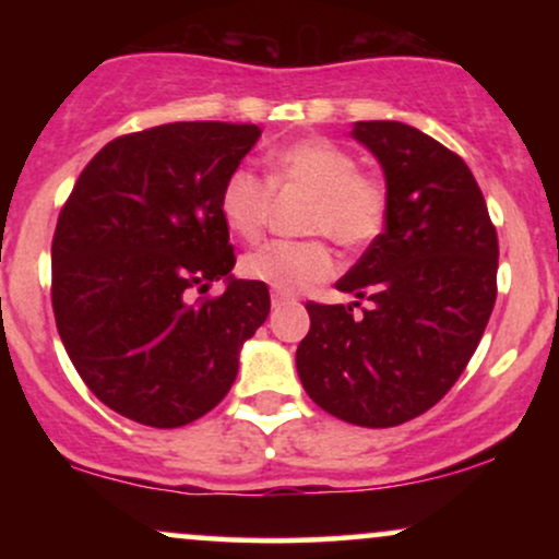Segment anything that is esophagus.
<instances>
[{"label": "esophagus", "instance_id": "esophagus-1", "mask_svg": "<svg viewBox=\"0 0 559 559\" xmlns=\"http://www.w3.org/2000/svg\"><path fill=\"white\" fill-rule=\"evenodd\" d=\"M288 301H292V297H288V294H281V292H275V294H273V307L288 305Z\"/></svg>", "mask_w": 559, "mask_h": 559}]
</instances>
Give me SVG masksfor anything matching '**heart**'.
Here are the masks:
<instances>
[{"label":"heart","mask_w":559,"mask_h":559,"mask_svg":"<svg viewBox=\"0 0 559 559\" xmlns=\"http://www.w3.org/2000/svg\"><path fill=\"white\" fill-rule=\"evenodd\" d=\"M271 183L278 191H307L305 230L329 236L344 249L368 247L386 223L383 186L357 173V159L323 136L299 139L275 152ZM271 183L247 165L228 173L217 204L230 234L247 241L258 239L271 213ZM241 271L275 292L297 294L329 278L333 254L320 239L267 241L243 254Z\"/></svg>","instance_id":"heart-1"}]
</instances>
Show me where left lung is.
Instances as JSON below:
<instances>
[{
  "label": "left lung",
  "instance_id": "obj_1",
  "mask_svg": "<svg viewBox=\"0 0 559 559\" xmlns=\"http://www.w3.org/2000/svg\"><path fill=\"white\" fill-rule=\"evenodd\" d=\"M386 178V226L336 288L307 301L297 373L333 418L391 428L431 409L463 376L497 299L499 241L476 178L444 144L396 120L352 126Z\"/></svg>",
  "mask_w": 559,
  "mask_h": 559
}]
</instances>
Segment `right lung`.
I'll return each mask as SVG.
<instances>
[{"label": "right lung", "mask_w": 559, "mask_h": 559, "mask_svg": "<svg viewBox=\"0 0 559 559\" xmlns=\"http://www.w3.org/2000/svg\"><path fill=\"white\" fill-rule=\"evenodd\" d=\"M262 131L165 123L110 141L57 217L52 307L70 362L99 402L152 428L221 404L271 294L234 278L221 189ZM213 280L227 292L191 302Z\"/></svg>", "instance_id": "1"}]
</instances>
